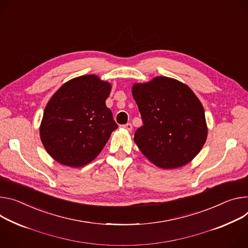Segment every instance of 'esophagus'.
Wrapping results in <instances>:
<instances>
[{
  "label": "esophagus",
  "mask_w": 248,
  "mask_h": 248,
  "mask_svg": "<svg viewBox=\"0 0 248 248\" xmlns=\"http://www.w3.org/2000/svg\"><path fill=\"white\" fill-rule=\"evenodd\" d=\"M122 127L124 128V129H126V130H128V131H130V130L132 129V124H131L130 123H127V124H123Z\"/></svg>",
  "instance_id": "1"
}]
</instances>
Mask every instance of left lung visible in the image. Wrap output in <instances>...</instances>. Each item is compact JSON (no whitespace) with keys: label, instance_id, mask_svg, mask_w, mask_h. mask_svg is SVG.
<instances>
[{"label":"left lung","instance_id":"1","mask_svg":"<svg viewBox=\"0 0 248 248\" xmlns=\"http://www.w3.org/2000/svg\"><path fill=\"white\" fill-rule=\"evenodd\" d=\"M132 96L143 123L133 140L146 158L163 169L189 163L208 134L204 108L192 90L175 79L156 77L134 84Z\"/></svg>","mask_w":248,"mask_h":248}]
</instances>
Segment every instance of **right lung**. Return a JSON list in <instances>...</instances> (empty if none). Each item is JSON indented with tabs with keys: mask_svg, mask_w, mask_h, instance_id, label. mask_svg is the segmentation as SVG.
<instances>
[{
	"mask_svg": "<svg viewBox=\"0 0 248 248\" xmlns=\"http://www.w3.org/2000/svg\"><path fill=\"white\" fill-rule=\"evenodd\" d=\"M110 84L86 75L65 83L44 109L40 139L60 164L81 167L94 160L118 128L106 106Z\"/></svg>",
	"mask_w": 248,
	"mask_h": 248,
	"instance_id": "1",
	"label": "right lung"
}]
</instances>
